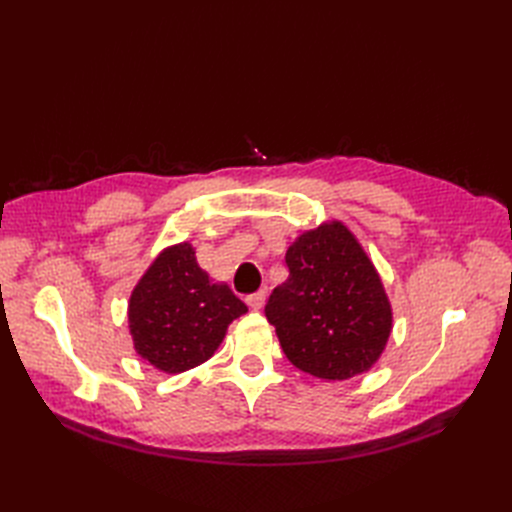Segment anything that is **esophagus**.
<instances>
[{
	"instance_id": "esophagus-1",
	"label": "esophagus",
	"mask_w": 512,
	"mask_h": 512,
	"mask_svg": "<svg viewBox=\"0 0 512 512\" xmlns=\"http://www.w3.org/2000/svg\"><path fill=\"white\" fill-rule=\"evenodd\" d=\"M245 303L250 305L252 309H260L262 305H265V292L262 290H258V292H252V294H247L245 297Z\"/></svg>"
}]
</instances>
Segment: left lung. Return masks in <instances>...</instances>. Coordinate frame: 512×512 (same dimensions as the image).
Instances as JSON below:
<instances>
[{"label":"left lung","mask_w":512,"mask_h":512,"mask_svg":"<svg viewBox=\"0 0 512 512\" xmlns=\"http://www.w3.org/2000/svg\"><path fill=\"white\" fill-rule=\"evenodd\" d=\"M288 280L265 316L288 361L322 380H348L374 365L393 312L380 275L342 222L307 230L286 252Z\"/></svg>","instance_id":"1"}]
</instances>
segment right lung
Instances as JSON below:
<instances>
[{
	"mask_svg": "<svg viewBox=\"0 0 512 512\" xmlns=\"http://www.w3.org/2000/svg\"><path fill=\"white\" fill-rule=\"evenodd\" d=\"M245 312L235 292L198 267L190 243L166 247L132 290L134 350L156 369L181 374L211 359L228 324Z\"/></svg>",
	"mask_w": 512,
	"mask_h": 512,
	"instance_id": "add662e5",
	"label": "right lung"
}]
</instances>
